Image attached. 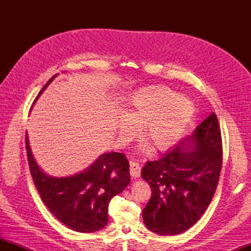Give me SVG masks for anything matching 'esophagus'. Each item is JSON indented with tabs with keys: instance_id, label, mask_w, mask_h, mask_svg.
Here are the masks:
<instances>
[{
	"instance_id": "1",
	"label": "esophagus",
	"mask_w": 251,
	"mask_h": 251,
	"mask_svg": "<svg viewBox=\"0 0 251 251\" xmlns=\"http://www.w3.org/2000/svg\"><path fill=\"white\" fill-rule=\"evenodd\" d=\"M140 172H141V168H140L139 163L135 162V161H131V163H130L131 176L134 178H138L140 176Z\"/></svg>"
}]
</instances>
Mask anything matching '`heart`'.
Returning a JSON list of instances; mask_svg holds the SVG:
<instances>
[{
    "mask_svg": "<svg viewBox=\"0 0 251 251\" xmlns=\"http://www.w3.org/2000/svg\"><path fill=\"white\" fill-rule=\"evenodd\" d=\"M194 114L195 105L188 97L164 86L143 88L133 94L126 116L118 121L119 138L124 142L131 139L137 132L136 126H141V135L153 149L166 150L178 141Z\"/></svg>",
    "mask_w": 251,
    "mask_h": 251,
    "instance_id": "1",
    "label": "heart"
}]
</instances>
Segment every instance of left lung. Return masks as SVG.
Segmentation results:
<instances>
[{"label": "left lung", "mask_w": 251, "mask_h": 251, "mask_svg": "<svg viewBox=\"0 0 251 251\" xmlns=\"http://www.w3.org/2000/svg\"><path fill=\"white\" fill-rule=\"evenodd\" d=\"M222 168V138L215 113L157 160L141 177L151 197L142 210L148 228L161 235L184 232L196 224L215 195Z\"/></svg>", "instance_id": "1"}]
</instances>
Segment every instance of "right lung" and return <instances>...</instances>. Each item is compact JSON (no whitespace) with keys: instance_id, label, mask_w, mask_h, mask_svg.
Returning a JSON list of instances; mask_svg holds the SVG:
<instances>
[{"instance_id":"obj_1","label":"right lung","mask_w":251,"mask_h":251,"mask_svg":"<svg viewBox=\"0 0 251 251\" xmlns=\"http://www.w3.org/2000/svg\"><path fill=\"white\" fill-rule=\"evenodd\" d=\"M55 76L48 80L35 100ZM26 151L34 185L58 221L77 232H95L107 225L111 199L123 192L131 181L130 164L123 153L102 154L81 173L56 178L45 174L36 163L27 133Z\"/></svg>"}]
</instances>
